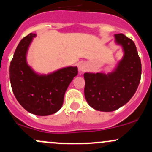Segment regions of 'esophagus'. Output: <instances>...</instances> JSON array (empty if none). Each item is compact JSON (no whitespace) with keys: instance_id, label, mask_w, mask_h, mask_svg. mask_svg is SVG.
I'll return each instance as SVG.
<instances>
[{"instance_id":"1","label":"esophagus","mask_w":152,"mask_h":152,"mask_svg":"<svg viewBox=\"0 0 152 152\" xmlns=\"http://www.w3.org/2000/svg\"><path fill=\"white\" fill-rule=\"evenodd\" d=\"M86 70V65L85 63H81L79 65V73H82Z\"/></svg>"}]
</instances>
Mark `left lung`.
Instances as JSON below:
<instances>
[{
    "label": "left lung",
    "mask_w": 152,
    "mask_h": 152,
    "mask_svg": "<svg viewBox=\"0 0 152 152\" xmlns=\"http://www.w3.org/2000/svg\"><path fill=\"white\" fill-rule=\"evenodd\" d=\"M115 37L124 50L115 71L84 74L86 100L99 111L112 112L126 104L135 93L141 77V62L134 42L124 34H115Z\"/></svg>",
    "instance_id": "1"
}]
</instances>
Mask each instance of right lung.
Here are the masks:
<instances>
[{"label": "right lung", "instance_id": "add662e5", "mask_svg": "<svg viewBox=\"0 0 152 152\" xmlns=\"http://www.w3.org/2000/svg\"><path fill=\"white\" fill-rule=\"evenodd\" d=\"M36 34L23 38L15 50L10 67L12 91L20 104L37 115H49L62 107L65 91L73 77L76 67L60 69L47 76L35 73L26 62L28 48Z\"/></svg>", "mask_w": 152, "mask_h": 152}]
</instances>
